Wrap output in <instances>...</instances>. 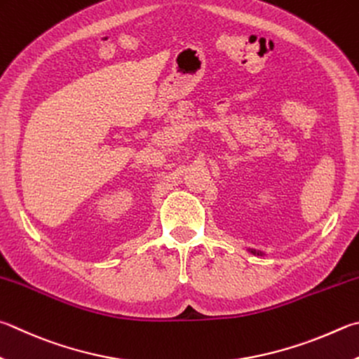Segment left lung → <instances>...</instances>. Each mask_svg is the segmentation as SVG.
<instances>
[{
	"instance_id": "left-lung-1",
	"label": "left lung",
	"mask_w": 359,
	"mask_h": 359,
	"mask_svg": "<svg viewBox=\"0 0 359 359\" xmlns=\"http://www.w3.org/2000/svg\"><path fill=\"white\" fill-rule=\"evenodd\" d=\"M251 252L252 254H257V256H262V252H257V251H252V250H251Z\"/></svg>"
}]
</instances>
